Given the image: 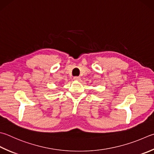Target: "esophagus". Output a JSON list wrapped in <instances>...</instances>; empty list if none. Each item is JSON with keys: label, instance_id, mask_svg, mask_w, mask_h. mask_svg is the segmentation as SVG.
Returning <instances> with one entry per match:
<instances>
[{"label": "esophagus", "instance_id": "1", "mask_svg": "<svg viewBox=\"0 0 154 154\" xmlns=\"http://www.w3.org/2000/svg\"><path fill=\"white\" fill-rule=\"evenodd\" d=\"M80 76H74V80H77V81H79V80H80Z\"/></svg>", "mask_w": 154, "mask_h": 154}]
</instances>
